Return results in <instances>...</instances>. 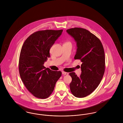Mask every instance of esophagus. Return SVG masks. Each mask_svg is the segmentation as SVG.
<instances>
[{"label":"esophagus","mask_w":123,"mask_h":123,"mask_svg":"<svg viewBox=\"0 0 123 123\" xmlns=\"http://www.w3.org/2000/svg\"><path fill=\"white\" fill-rule=\"evenodd\" d=\"M62 74H63V75H68L69 74L68 73L66 72H65V71H62Z\"/></svg>","instance_id":"esophagus-1"}]
</instances>
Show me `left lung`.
<instances>
[{
	"label": "left lung",
	"mask_w": 123,
	"mask_h": 123,
	"mask_svg": "<svg viewBox=\"0 0 123 123\" xmlns=\"http://www.w3.org/2000/svg\"><path fill=\"white\" fill-rule=\"evenodd\" d=\"M77 43L75 60H80L81 74L79 77L74 72L70 75L72 94L77 98H84L92 93L99 85L105 70V53L100 40L87 30L75 27L67 30Z\"/></svg>",
	"instance_id": "left-lung-1"
}]
</instances>
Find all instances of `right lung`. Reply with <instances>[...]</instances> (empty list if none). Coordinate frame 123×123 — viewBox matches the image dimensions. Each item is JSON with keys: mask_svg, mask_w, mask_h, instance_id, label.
I'll list each match as a JSON object with an SVG mask.
<instances>
[{"mask_svg": "<svg viewBox=\"0 0 123 123\" xmlns=\"http://www.w3.org/2000/svg\"><path fill=\"white\" fill-rule=\"evenodd\" d=\"M62 31H37L26 39L22 47L19 60L20 76L25 87L36 98H48L62 76L61 71L51 70L43 64L50 57V49Z\"/></svg>", "mask_w": 123, "mask_h": 123, "instance_id": "obj_1", "label": "right lung"}]
</instances>
